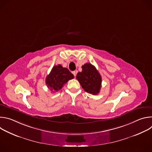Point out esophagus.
Here are the masks:
<instances>
[{"instance_id":"esophagus-1","label":"esophagus","mask_w":152,"mask_h":152,"mask_svg":"<svg viewBox=\"0 0 152 152\" xmlns=\"http://www.w3.org/2000/svg\"><path fill=\"white\" fill-rule=\"evenodd\" d=\"M72 73L75 76V77H76V71H73V72H72Z\"/></svg>"}]
</instances>
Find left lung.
I'll list each match as a JSON object with an SVG mask.
<instances>
[{
    "label": "left lung",
    "mask_w": 152,
    "mask_h": 152,
    "mask_svg": "<svg viewBox=\"0 0 152 152\" xmlns=\"http://www.w3.org/2000/svg\"><path fill=\"white\" fill-rule=\"evenodd\" d=\"M82 70L77 74L76 79L82 88L90 94L97 95L101 88L102 77L91 64L86 63L82 66Z\"/></svg>",
    "instance_id": "left-lung-1"
}]
</instances>
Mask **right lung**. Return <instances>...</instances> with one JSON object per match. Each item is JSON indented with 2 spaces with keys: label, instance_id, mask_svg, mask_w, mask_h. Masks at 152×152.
<instances>
[{
  "label": "right lung",
  "instance_id": "add662e5",
  "mask_svg": "<svg viewBox=\"0 0 152 152\" xmlns=\"http://www.w3.org/2000/svg\"><path fill=\"white\" fill-rule=\"evenodd\" d=\"M74 78L73 75L61 65L54 66L46 79V83L50 90L58 91L69 80Z\"/></svg>",
  "mask_w": 152,
  "mask_h": 152
}]
</instances>
